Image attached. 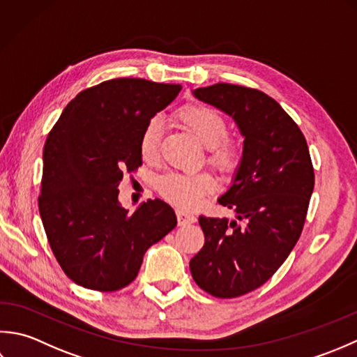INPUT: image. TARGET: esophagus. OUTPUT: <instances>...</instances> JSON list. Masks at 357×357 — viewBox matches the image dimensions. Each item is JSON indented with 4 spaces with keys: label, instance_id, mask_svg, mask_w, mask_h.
<instances>
[{
    "label": "esophagus",
    "instance_id": "1",
    "mask_svg": "<svg viewBox=\"0 0 357 357\" xmlns=\"http://www.w3.org/2000/svg\"><path fill=\"white\" fill-rule=\"evenodd\" d=\"M177 220H178V227H186V225H191L197 219H195L192 214H188V213H185V211L178 209L177 211Z\"/></svg>",
    "mask_w": 357,
    "mask_h": 357
}]
</instances>
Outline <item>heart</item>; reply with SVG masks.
<instances>
[{
  "label": "heart",
  "mask_w": 357,
  "mask_h": 357,
  "mask_svg": "<svg viewBox=\"0 0 357 357\" xmlns=\"http://www.w3.org/2000/svg\"><path fill=\"white\" fill-rule=\"evenodd\" d=\"M177 120L191 132L203 146L209 149V162L222 172H231L238 165V151L227 140L228 126L222 115L213 107L188 105L177 112ZM162 123L154 119L144 126L140 135V155L154 160L158 154ZM157 189L163 197L183 209L194 208L203 195L214 189V180L205 172L178 174L169 172L160 177Z\"/></svg>",
  "instance_id": "b5f03b06"
}]
</instances>
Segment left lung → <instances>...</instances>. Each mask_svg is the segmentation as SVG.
Returning a JSON list of instances; mask_svg holds the SVG:
<instances>
[{
	"instance_id": "left-lung-1",
	"label": "left lung",
	"mask_w": 357,
	"mask_h": 357,
	"mask_svg": "<svg viewBox=\"0 0 357 357\" xmlns=\"http://www.w3.org/2000/svg\"><path fill=\"white\" fill-rule=\"evenodd\" d=\"M192 96L231 117L243 138L231 185L219 197L236 220L200 215L205 245L189 261L203 291L231 299L264 285L293 251L314 171L299 126L266 93L217 83L197 87Z\"/></svg>"
}]
</instances>
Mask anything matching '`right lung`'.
<instances>
[{"mask_svg": "<svg viewBox=\"0 0 357 357\" xmlns=\"http://www.w3.org/2000/svg\"><path fill=\"white\" fill-rule=\"evenodd\" d=\"M180 89L142 78L109 79L79 92L49 132L40 215L54 256L77 285L125 288L149 246L176 228V213L160 199L129 214L119 185L123 172L142 165L144 126Z\"/></svg>", "mask_w": 357, "mask_h": 357, "instance_id": "obj_1", "label": "right lung"}]
</instances>
